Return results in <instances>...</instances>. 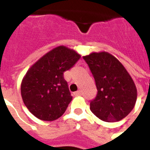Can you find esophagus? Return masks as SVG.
Instances as JSON below:
<instances>
[{"instance_id":"34e87169","label":"esophagus","mask_w":150,"mask_h":150,"mask_svg":"<svg viewBox=\"0 0 150 150\" xmlns=\"http://www.w3.org/2000/svg\"><path fill=\"white\" fill-rule=\"evenodd\" d=\"M82 95V91H77L74 92V96H81Z\"/></svg>"}]
</instances>
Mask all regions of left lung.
Wrapping results in <instances>:
<instances>
[{
	"mask_svg": "<svg viewBox=\"0 0 150 150\" xmlns=\"http://www.w3.org/2000/svg\"><path fill=\"white\" fill-rule=\"evenodd\" d=\"M94 76L97 96L90 109L99 119L116 122L129 115L135 106L137 90L131 75L116 57L106 51L83 57Z\"/></svg>",
	"mask_w": 150,
	"mask_h": 150,
	"instance_id": "obj_1",
	"label": "left lung"
}]
</instances>
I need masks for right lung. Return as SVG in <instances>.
Returning <instances> with one entry per match:
<instances>
[{"label":"right lung","instance_id":"obj_1","mask_svg":"<svg viewBox=\"0 0 150 150\" xmlns=\"http://www.w3.org/2000/svg\"><path fill=\"white\" fill-rule=\"evenodd\" d=\"M80 57L74 50L59 46L30 67L21 81V94L25 105L34 116L52 121L65 112L72 96L63 73Z\"/></svg>","mask_w":150,"mask_h":150}]
</instances>
